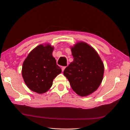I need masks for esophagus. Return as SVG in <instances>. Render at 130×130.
Wrapping results in <instances>:
<instances>
[{
  "instance_id": "1",
  "label": "esophagus",
  "mask_w": 130,
  "mask_h": 130,
  "mask_svg": "<svg viewBox=\"0 0 130 130\" xmlns=\"http://www.w3.org/2000/svg\"><path fill=\"white\" fill-rule=\"evenodd\" d=\"M65 66H62V67L61 68V70H62V71L63 72L64 71V70H65Z\"/></svg>"
}]
</instances>
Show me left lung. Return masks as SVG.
Listing matches in <instances>:
<instances>
[{
	"label": "left lung",
	"instance_id": "1",
	"mask_svg": "<svg viewBox=\"0 0 130 130\" xmlns=\"http://www.w3.org/2000/svg\"><path fill=\"white\" fill-rule=\"evenodd\" d=\"M74 61L65 68L64 76L77 95L86 96L98 89L102 82L104 66L99 54L84 42L71 47Z\"/></svg>",
	"mask_w": 130,
	"mask_h": 130
}]
</instances>
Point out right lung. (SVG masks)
<instances>
[{"mask_svg": "<svg viewBox=\"0 0 130 130\" xmlns=\"http://www.w3.org/2000/svg\"><path fill=\"white\" fill-rule=\"evenodd\" d=\"M39 45L29 54L22 67V76L26 86L38 93L48 91L53 80L61 72L52 55L54 47L50 45Z\"/></svg>", "mask_w": 130, "mask_h": 130, "instance_id": "1", "label": "right lung"}]
</instances>
